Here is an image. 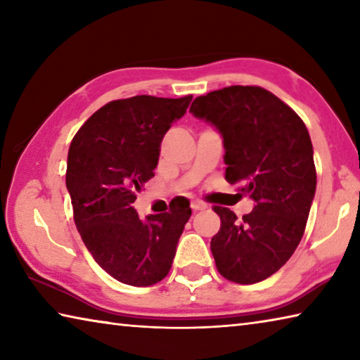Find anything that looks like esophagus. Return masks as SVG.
<instances>
[{"label":"esophagus","instance_id":"34e87169","mask_svg":"<svg viewBox=\"0 0 360 360\" xmlns=\"http://www.w3.org/2000/svg\"><path fill=\"white\" fill-rule=\"evenodd\" d=\"M192 210L193 211H202V210H206V205L202 203V202H192Z\"/></svg>","mask_w":360,"mask_h":360}]
</instances>
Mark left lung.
<instances>
[{"instance_id": "8db88e82", "label": "left lung", "mask_w": 360, "mask_h": 360, "mask_svg": "<svg viewBox=\"0 0 360 360\" xmlns=\"http://www.w3.org/2000/svg\"><path fill=\"white\" fill-rule=\"evenodd\" d=\"M191 112L221 133L225 179L254 200L243 219L214 206L221 230L211 252L229 281L276 273L300 243L316 192L313 144L303 120L262 87L231 85L195 98Z\"/></svg>"}]
</instances>
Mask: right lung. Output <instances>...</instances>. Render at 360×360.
Returning a JSON list of instances; mask_svg holds the SVG:
<instances>
[{
    "instance_id": "obj_1",
    "label": "right lung",
    "mask_w": 360,
    "mask_h": 360,
    "mask_svg": "<svg viewBox=\"0 0 360 360\" xmlns=\"http://www.w3.org/2000/svg\"><path fill=\"white\" fill-rule=\"evenodd\" d=\"M191 101V95L111 101L71 141L66 188L76 227L96 264L124 284L146 288L168 275L192 214L187 198L144 221L133 208L136 193L154 178L163 136Z\"/></svg>"
}]
</instances>
